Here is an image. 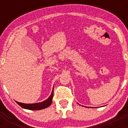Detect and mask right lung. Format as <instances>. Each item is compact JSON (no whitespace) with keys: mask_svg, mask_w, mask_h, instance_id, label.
I'll list each match as a JSON object with an SVG mask.
<instances>
[{"mask_svg":"<svg viewBox=\"0 0 128 128\" xmlns=\"http://www.w3.org/2000/svg\"><path fill=\"white\" fill-rule=\"evenodd\" d=\"M53 92L54 91L52 90V92L51 95L50 97L48 98L46 100L44 101V102H39V103H35V104H24L21 103V102H18L17 101H16V103L20 106L22 108H25V109L30 110H42L44 108H46L47 107L50 106L52 103V99L53 98Z\"/></svg>","mask_w":128,"mask_h":128,"instance_id":"1","label":"right lung"}]
</instances>
